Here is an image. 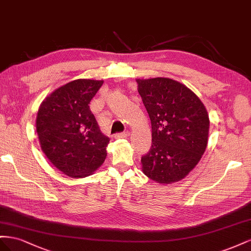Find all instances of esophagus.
<instances>
[{"mask_svg":"<svg viewBox=\"0 0 251 251\" xmlns=\"http://www.w3.org/2000/svg\"><path fill=\"white\" fill-rule=\"evenodd\" d=\"M129 135V132L128 131H123V132H118L114 134V138L116 139H121V138H127Z\"/></svg>","mask_w":251,"mask_h":251,"instance_id":"esophagus-1","label":"esophagus"}]
</instances>
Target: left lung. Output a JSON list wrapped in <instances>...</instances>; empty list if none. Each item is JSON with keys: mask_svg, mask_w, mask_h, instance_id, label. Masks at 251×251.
Instances as JSON below:
<instances>
[{"mask_svg": "<svg viewBox=\"0 0 251 251\" xmlns=\"http://www.w3.org/2000/svg\"><path fill=\"white\" fill-rule=\"evenodd\" d=\"M137 83L152 130L151 147L141 157L143 173L157 183L180 181L205 151L208 113L189 88L171 78H138Z\"/></svg>", "mask_w": 251, "mask_h": 251, "instance_id": "left-lung-1", "label": "left lung"}]
</instances>
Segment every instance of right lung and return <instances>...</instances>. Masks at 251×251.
Instances as JSON below:
<instances>
[{
    "label": "right lung",
    "instance_id": "1",
    "mask_svg": "<svg viewBox=\"0 0 251 251\" xmlns=\"http://www.w3.org/2000/svg\"><path fill=\"white\" fill-rule=\"evenodd\" d=\"M103 81L78 78L55 89L41 104L37 131L47 159L71 177L90 176L103 164L110 139L89 108Z\"/></svg>",
    "mask_w": 251,
    "mask_h": 251
}]
</instances>
